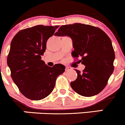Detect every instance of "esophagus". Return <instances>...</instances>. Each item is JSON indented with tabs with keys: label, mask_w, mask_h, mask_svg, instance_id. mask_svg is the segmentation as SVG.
<instances>
[{
	"label": "esophagus",
	"mask_w": 125,
	"mask_h": 125,
	"mask_svg": "<svg viewBox=\"0 0 125 125\" xmlns=\"http://www.w3.org/2000/svg\"><path fill=\"white\" fill-rule=\"evenodd\" d=\"M72 69V68L71 67H66L65 68V71H69V70H71Z\"/></svg>",
	"instance_id": "34e87169"
}]
</instances>
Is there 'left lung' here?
Instances as JSON below:
<instances>
[{"mask_svg":"<svg viewBox=\"0 0 125 125\" xmlns=\"http://www.w3.org/2000/svg\"><path fill=\"white\" fill-rule=\"evenodd\" d=\"M55 36L72 39L73 57H81L83 72L75 69L77 78L70 83L74 91L84 97H92L103 91L114 71L115 53L112 42L100 28L75 23L62 25Z\"/></svg>","mask_w":125,"mask_h":125,"instance_id":"1","label":"left lung"}]
</instances>
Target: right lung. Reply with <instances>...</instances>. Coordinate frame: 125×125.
<instances>
[{"label":"right lung","instance_id":"add662e5","mask_svg":"<svg viewBox=\"0 0 125 125\" xmlns=\"http://www.w3.org/2000/svg\"><path fill=\"white\" fill-rule=\"evenodd\" d=\"M58 26H34L18 32L12 39L7 64L14 83L23 95L32 100H40L53 90L58 76L65 66H48L41 60L46 43Z\"/></svg>","mask_w":125,"mask_h":125}]
</instances>
